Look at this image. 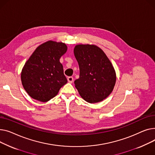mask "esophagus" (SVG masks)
Returning a JSON list of instances; mask_svg holds the SVG:
<instances>
[{
	"mask_svg": "<svg viewBox=\"0 0 155 155\" xmlns=\"http://www.w3.org/2000/svg\"><path fill=\"white\" fill-rule=\"evenodd\" d=\"M68 82H69V83H72V82H73V81H74V79H73V78H72V76H69V77L68 78Z\"/></svg>",
	"mask_w": 155,
	"mask_h": 155,
	"instance_id": "obj_1",
	"label": "esophagus"
}]
</instances>
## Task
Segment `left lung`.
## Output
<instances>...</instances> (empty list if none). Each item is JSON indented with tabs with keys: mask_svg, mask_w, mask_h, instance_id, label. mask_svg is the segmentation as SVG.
<instances>
[{
	"mask_svg": "<svg viewBox=\"0 0 155 155\" xmlns=\"http://www.w3.org/2000/svg\"><path fill=\"white\" fill-rule=\"evenodd\" d=\"M74 53L80 71L74 84L80 96L89 103L103 101L111 94L116 83L111 62L96 45H78Z\"/></svg>",
	"mask_w": 155,
	"mask_h": 155,
	"instance_id": "left-lung-1",
	"label": "left lung"
}]
</instances>
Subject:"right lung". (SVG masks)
Returning <instances> with one entry per match:
<instances>
[{
	"label": "right lung",
	"mask_w": 155,
	"mask_h": 155,
	"mask_svg": "<svg viewBox=\"0 0 155 155\" xmlns=\"http://www.w3.org/2000/svg\"><path fill=\"white\" fill-rule=\"evenodd\" d=\"M67 49L65 44L49 41L37 48L25 62L21 81L24 89L32 98L48 101L68 83L59 61Z\"/></svg>",
	"instance_id": "1"
}]
</instances>
